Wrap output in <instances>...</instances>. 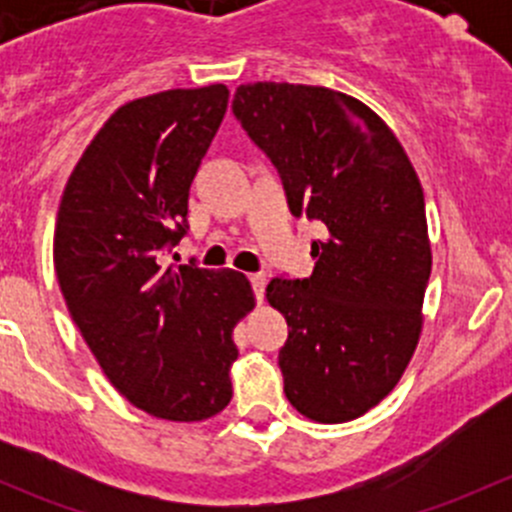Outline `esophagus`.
I'll use <instances>...</instances> for the list:
<instances>
[{"instance_id": "34e87169", "label": "esophagus", "mask_w": 512, "mask_h": 512, "mask_svg": "<svg viewBox=\"0 0 512 512\" xmlns=\"http://www.w3.org/2000/svg\"><path fill=\"white\" fill-rule=\"evenodd\" d=\"M250 282H252V289H255L257 299L262 302V297H265V287H267V275L257 272V275H250Z\"/></svg>"}]
</instances>
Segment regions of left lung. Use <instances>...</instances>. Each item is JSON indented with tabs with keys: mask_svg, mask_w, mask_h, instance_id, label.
<instances>
[{
	"mask_svg": "<svg viewBox=\"0 0 512 512\" xmlns=\"http://www.w3.org/2000/svg\"><path fill=\"white\" fill-rule=\"evenodd\" d=\"M232 113L275 163L292 215L327 225L312 275L267 285L289 327L285 396L312 421H352L391 394L421 337V180L394 131L342 91L257 81L235 91Z\"/></svg>",
	"mask_w": 512,
	"mask_h": 512,
	"instance_id": "obj_1",
	"label": "left lung"
}]
</instances>
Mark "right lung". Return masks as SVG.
Returning <instances> with one entry per match:
<instances>
[{
  "label": "right lung",
  "mask_w": 512,
  "mask_h": 512,
  "mask_svg": "<svg viewBox=\"0 0 512 512\" xmlns=\"http://www.w3.org/2000/svg\"><path fill=\"white\" fill-rule=\"evenodd\" d=\"M225 84L116 108L66 180L54 267L71 319L146 414L205 421L232 399V329L255 307L235 270L163 267L188 230L190 183L227 111Z\"/></svg>",
  "instance_id": "add662e5"
}]
</instances>
